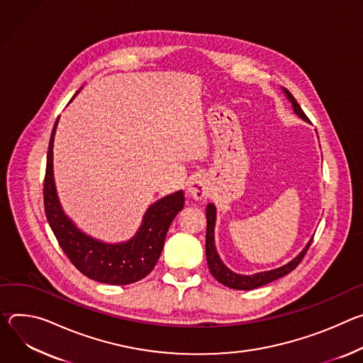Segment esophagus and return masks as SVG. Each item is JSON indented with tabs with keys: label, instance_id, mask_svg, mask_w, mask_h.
I'll use <instances>...</instances> for the list:
<instances>
[{
	"label": "esophagus",
	"instance_id": "esophagus-1",
	"mask_svg": "<svg viewBox=\"0 0 363 363\" xmlns=\"http://www.w3.org/2000/svg\"><path fill=\"white\" fill-rule=\"evenodd\" d=\"M187 193L196 199V200H202L205 197L209 196V183L205 179V176L202 174H197L191 179V182L189 183L187 187Z\"/></svg>",
	"mask_w": 363,
	"mask_h": 363
}]
</instances>
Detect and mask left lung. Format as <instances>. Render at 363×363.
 <instances>
[{
	"mask_svg": "<svg viewBox=\"0 0 363 363\" xmlns=\"http://www.w3.org/2000/svg\"><path fill=\"white\" fill-rule=\"evenodd\" d=\"M283 92L286 94L287 99L290 101L293 111L296 115H298L306 123H310L308 118L306 116V113L303 112V109L300 108V105L297 104V101L294 99V96L286 89L283 88ZM206 259H208V265L209 269L212 272V275L219 281L220 284L233 289V290H254L258 289L261 286H265L271 281H275L281 277H284L287 274H290L304 258L307 250L311 245L313 238L308 240L307 245L304 247V250L290 262H287L283 267H278L269 271H262V272H257V274H251V275H245V274H236L232 269H229L220 259L218 251H216V245H215V222H216V208L213 203H209L206 206Z\"/></svg>",
	"mask_w": 363,
	"mask_h": 363,
	"instance_id": "left-lung-1",
	"label": "left lung"
}]
</instances>
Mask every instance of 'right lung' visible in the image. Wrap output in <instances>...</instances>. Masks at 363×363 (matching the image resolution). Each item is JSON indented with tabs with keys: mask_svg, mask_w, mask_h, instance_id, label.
I'll return each mask as SVG.
<instances>
[{
	"mask_svg": "<svg viewBox=\"0 0 363 363\" xmlns=\"http://www.w3.org/2000/svg\"><path fill=\"white\" fill-rule=\"evenodd\" d=\"M80 89L73 95L76 98ZM59 118L52 131L45 177V211L59 245L72 264L91 279L111 286H127L148 275L163 251L167 230L184 206L183 190L174 191L148 206L133 238L124 242H104L82 229L65 213L53 176V143Z\"/></svg>",
	"mask_w": 363,
	"mask_h": 363,
	"instance_id": "1",
	"label": "right lung"
}]
</instances>
